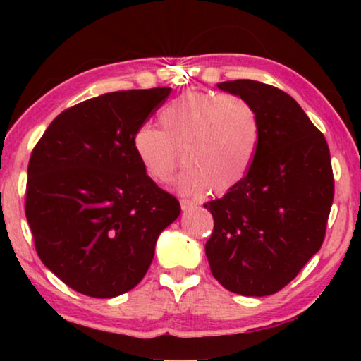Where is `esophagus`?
<instances>
[{
	"mask_svg": "<svg viewBox=\"0 0 361 361\" xmlns=\"http://www.w3.org/2000/svg\"><path fill=\"white\" fill-rule=\"evenodd\" d=\"M194 207H195V202H192L189 199H182L180 200V209L182 210H190V209H194Z\"/></svg>",
	"mask_w": 361,
	"mask_h": 361,
	"instance_id": "esophagus-1",
	"label": "esophagus"
}]
</instances>
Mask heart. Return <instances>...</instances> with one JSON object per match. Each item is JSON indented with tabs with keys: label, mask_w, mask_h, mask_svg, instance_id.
<instances>
[{
	"label": "heart",
	"mask_w": 361,
	"mask_h": 361,
	"mask_svg": "<svg viewBox=\"0 0 361 361\" xmlns=\"http://www.w3.org/2000/svg\"><path fill=\"white\" fill-rule=\"evenodd\" d=\"M159 125L161 130L137 128L133 149L157 184L172 179L182 152L185 169L176 187L185 195L209 187L215 194L233 189L248 174L259 146L258 111L238 95L187 90L161 108Z\"/></svg>",
	"instance_id": "heart-1"
}]
</instances>
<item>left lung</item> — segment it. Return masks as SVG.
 Returning a JSON list of instances; mask_svg holds the SVG:
<instances>
[{
    "label": "left lung",
    "mask_w": 361,
    "mask_h": 361,
    "mask_svg": "<svg viewBox=\"0 0 361 361\" xmlns=\"http://www.w3.org/2000/svg\"><path fill=\"white\" fill-rule=\"evenodd\" d=\"M219 88L256 108L261 137L245 179L204 204L214 216L205 255L225 289L261 298L288 286L324 243L334 202L330 151L286 92L256 80Z\"/></svg>",
    "instance_id": "1"
}]
</instances>
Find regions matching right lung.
Instances as JSON below:
<instances>
[{
	"label": "right lung",
	"mask_w": 361,
	"mask_h": 361,
	"mask_svg": "<svg viewBox=\"0 0 361 361\" xmlns=\"http://www.w3.org/2000/svg\"><path fill=\"white\" fill-rule=\"evenodd\" d=\"M169 87L123 90L67 108L34 146L26 219L39 258L77 293L110 299L149 269L157 236L180 214L146 174L133 135Z\"/></svg>",
	"instance_id": "add662e5"
}]
</instances>
